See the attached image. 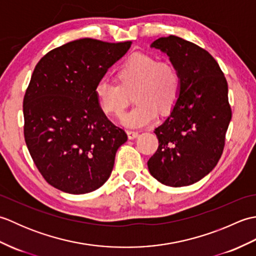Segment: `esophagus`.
I'll use <instances>...</instances> for the list:
<instances>
[{
  "label": "esophagus",
  "instance_id": "esophagus-1",
  "mask_svg": "<svg viewBox=\"0 0 256 256\" xmlns=\"http://www.w3.org/2000/svg\"><path fill=\"white\" fill-rule=\"evenodd\" d=\"M128 133V138L130 140H134L135 138L138 136V131H131V130H128V131H126Z\"/></svg>",
  "mask_w": 256,
  "mask_h": 256
}]
</instances>
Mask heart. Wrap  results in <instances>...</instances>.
Returning a JSON list of instances; mask_svg holds the SVG:
<instances>
[{
    "mask_svg": "<svg viewBox=\"0 0 256 256\" xmlns=\"http://www.w3.org/2000/svg\"><path fill=\"white\" fill-rule=\"evenodd\" d=\"M118 80L102 78L94 86L101 110L108 116H121L131 101L136 102L123 114L122 124L140 128L154 121L157 111L170 112L176 104L182 88L177 68L167 62H158L148 54L135 52L118 70Z\"/></svg>",
    "mask_w": 256,
    "mask_h": 256,
    "instance_id": "b5f03b06",
    "label": "heart"
}]
</instances>
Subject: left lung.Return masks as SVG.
Listing matches in <instances>:
<instances>
[{"label": "left lung", "instance_id": "left-lung-1", "mask_svg": "<svg viewBox=\"0 0 256 256\" xmlns=\"http://www.w3.org/2000/svg\"><path fill=\"white\" fill-rule=\"evenodd\" d=\"M150 46L170 56L182 88L170 114L155 128L160 145L148 170L166 186H188L208 175L224 152L232 118L228 82L216 59L192 42L170 35Z\"/></svg>", "mask_w": 256, "mask_h": 256}]
</instances>
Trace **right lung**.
I'll use <instances>...</instances> for the list:
<instances>
[{
	"label": "right lung",
	"instance_id": "1",
	"mask_svg": "<svg viewBox=\"0 0 256 256\" xmlns=\"http://www.w3.org/2000/svg\"><path fill=\"white\" fill-rule=\"evenodd\" d=\"M131 44L81 38L47 52L36 64L23 101L24 138L52 187L82 194L110 177L128 135L103 113L94 86Z\"/></svg>",
	"mask_w": 256,
	"mask_h": 256
}]
</instances>
